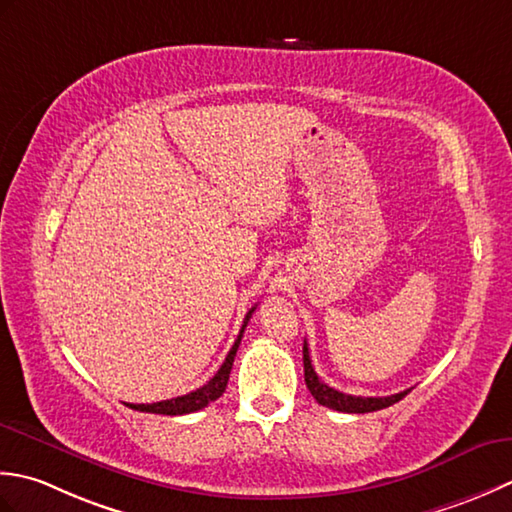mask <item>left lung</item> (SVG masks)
Masks as SVG:
<instances>
[{"label":"left lung","mask_w":512,"mask_h":512,"mask_svg":"<svg viewBox=\"0 0 512 512\" xmlns=\"http://www.w3.org/2000/svg\"><path fill=\"white\" fill-rule=\"evenodd\" d=\"M302 364H305L307 389L311 391V395H314L316 402L340 413H371V411L387 409V406L400 402L404 395L409 393V391H402L395 395H387V398H362V395H349V393L331 389L329 384L322 382L318 378V373L314 371V364H311V358H309L307 340H305V347H302Z\"/></svg>","instance_id":"1"}]
</instances>
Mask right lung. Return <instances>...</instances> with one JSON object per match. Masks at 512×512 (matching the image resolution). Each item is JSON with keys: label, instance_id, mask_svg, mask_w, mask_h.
<instances>
[{"label": "right lung", "instance_id": "obj_1", "mask_svg": "<svg viewBox=\"0 0 512 512\" xmlns=\"http://www.w3.org/2000/svg\"><path fill=\"white\" fill-rule=\"evenodd\" d=\"M254 311H256V307H252V309L247 311L245 322H243V329H241V333H238L234 347L229 349L225 362L221 364V369L216 371V375H214L210 382L203 384L201 389H196V391L187 393V395H179V398H172V400H163V402H154V404H128L130 409L143 411V413H161V415H185V413L201 411L210 402L221 398V395L225 393V387H227L229 371H232V364H234V356H236V351H238V344H241L243 331H245L247 322H249V318H252Z\"/></svg>", "mask_w": 512, "mask_h": 512}]
</instances>
